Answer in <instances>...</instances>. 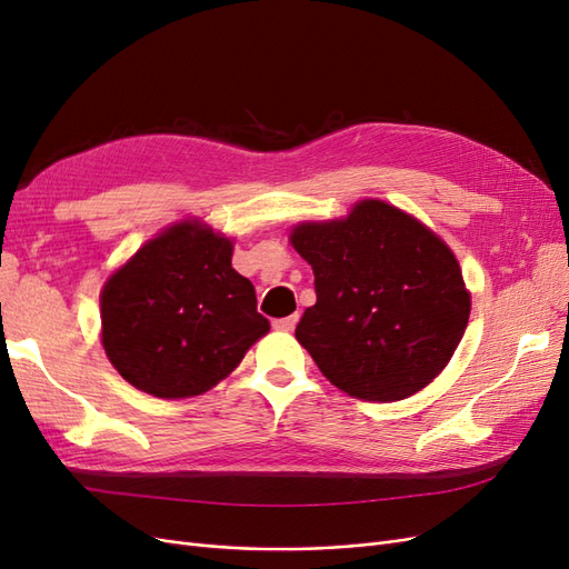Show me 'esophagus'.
I'll return each instance as SVG.
<instances>
[{"mask_svg":"<svg viewBox=\"0 0 569 569\" xmlns=\"http://www.w3.org/2000/svg\"><path fill=\"white\" fill-rule=\"evenodd\" d=\"M299 322V316H287V318H280V320H272V327L274 330H282V332H291L295 330V325Z\"/></svg>","mask_w":569,"mask_h":569,"instance_id":"34e87169","label":"esophagus"}]
</instances>
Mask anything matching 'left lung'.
Returning <instances> with one entry per match:
<instances>
[{"label": "left lung", "instance_id": "left-lung-1", "mask_svg": "<svg viewBox=\"0 0 569 569\" xmlns=\"http://www.w3.org/2000/svg\"><path fill=\"white\" fill-rule=\"evenodd\" d=\"M289 242L316 274L297 339L320 372L363 401H401L449 366L470 291L449 244L380 199L347 218L301 222Z\"/></svg>", "mask_w": 569, "mask_h": 569}]
</instances>
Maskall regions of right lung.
Segmentation results:
<instances>
[{"label":"right lung","mask_w":569,"mask_h":569,"mask_svg":"<svg viewBox=\"0 0 569 569\" xmlns=\"http://www.w3.org/2000/svg\"><path fill=\"white\" fill-rule=\"evenodd\" d=\"M268 330L253 284L232 268V239L199 220L149 239L101 289V347L159 399L209 391Z\"/></svg>","instance_id":"add662e5"}]
</instances>
